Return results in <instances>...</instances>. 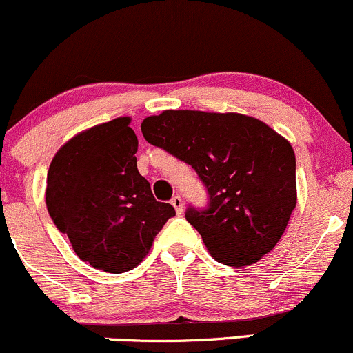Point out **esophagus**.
<instances>
[{
  "label": "esophagus",
  "mask_w": 353,
  "mask_h": 353,
  "mask_svg": "<svg viewBox=\"0 0 353 353\" xmlns=\"http://www.w3.org/2000/svg\"><path fill=\"white\" fill-rule=\"evenodd\" d=\"M170 204H172L174 209H176L177 214H183V211H184V201H183V197H181V196H174L172 199H170Z\"/></svg>",
  "instance_id": "obj_1"
}]
</instances>
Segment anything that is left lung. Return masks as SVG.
Instances as JSON below:
<instances>
[{
    "mask_svg": "<svg viewBox=\"0 0 353 353\" xmlns=\"http://www.w3.org/2000/svg\"><path fill=\"white\" fill-rule=\"evenodd\" d=\"M141 129L206 188L208 206H189L185 219L216 261L241 268L276 246L296 206V161L286 139L248 115L199 110H165Z\"/></svg>",
    "mask_w": 353,
    "mask_h": 353,
    "instance_id": "1",
    "label": "left lung"
}]
</instances>
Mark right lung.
<instances>
[{"label":"right lung","instance_id":"add662e5","mask_svg":"<svg viewBox=\"0 0 353 353\" xmlns=\"http://www.w3.org/2000/svg\"><path fill=\"white\" fill-rule=\"evenodd\" d=\"M129 123L119 117L70 139L46 177V209L58 231L77 256L108 273L137 266L176 214L139 174V142Z\"/></svg>","mask_w":353,"mask_h":353}]
</instances>
